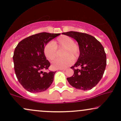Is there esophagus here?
Listing matches in <instances>:
<instances>
[{
  "label": "esophagus",
  "mask_w": 121,
  "mask_h": 121,
  "mask_svg": "<svg viewBox=\"0 0 121 121\" xmlns=\"http://www.w3.org/2000/svg\"><path fill=\"white\" fill-rule=\"evenodd\" d=\"M59 70H60L65 71V70H66V69H59Z\"/></svg>",
  "instance_id": "1"
}]
</instances>
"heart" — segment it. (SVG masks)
Returning <instances> with one entry per match:
<instances>
[{
  "instance_id": "b5f03b06",
  "label": "heart",
  "mask_w": 121,
  "mask_h": 121,
  "mask_svg": "<svg viewBox=\"0 0 121 121\" xmlns=\"http://www.w3.org/2000/svg\"><path fill=\"white\" fill-rule=\"evenodd\" d=\"M64 48L62 56L65 57L58 58L52 61L54 69H65L73 63V59H76L80 53L79 47L74 43L73 39L67 35H61L56 41L49 42L44 46L43 52L48 60H52L56 57L57 48Z\"/></svg>"
}]
</instances>
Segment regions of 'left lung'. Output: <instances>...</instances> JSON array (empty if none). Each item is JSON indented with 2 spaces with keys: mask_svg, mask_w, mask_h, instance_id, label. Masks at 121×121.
Returning <instances> with one entry per match:
<instances>
[{
  "mask_svg": "<svg viewBox=\"0 0 121 121\" xmlns=\"http://www.w3.org/2000/svg\"><path fill=\"white\" fill-rule=\"evenodd\" d=\"M62 34L75 39L80 48L78 61L71 67L74 74L67 78L68 82L77 89H92L102 78L107 65L104 47L95 38L86 33L71 31Z\"/></svg>",
  "mask_w": 121,
  "mask_h": 121,
  "instance_id": "8db88e82",
  "label": "left lung"
}]
</instances>
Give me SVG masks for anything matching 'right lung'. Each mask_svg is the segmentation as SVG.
<instances>
[{
    "mask_svg": "<svg viewBox=\"0 0 121 121\" xmlns=\"http://www.w3.org/2000/svg\"><path fill=\"white\" fill-rule=\"evenodd\" d=\"M60 34L46 32L26 38L18 43L14 49V69L20 83L30 92H43L53 81L56 72L49 71L50 62L44 56V46Z\"/></svg>",
    "mask_w": 121,
    "mask_h": 121,
    "instance_id": "obj_1",
    "label": "right lung"
}]
</instances>
